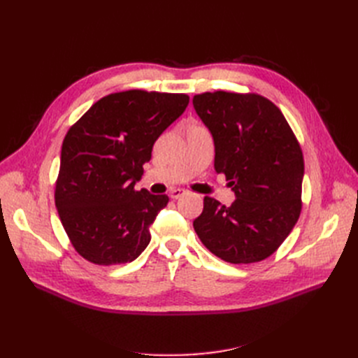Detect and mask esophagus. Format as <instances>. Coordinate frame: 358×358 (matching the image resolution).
Masks as SVG:
<instances>
[{
  "instance_id": "1",
  "label": "esophagus",
  "mask_w": 358,
  "mask_h": 358,
  "mask_svg": "<svg viewBox=\"0 0 358 358\" xmlns=\"http://www.w3.org/2000/svg\"><path fill=\"white\" fill-rule=\"evenodd\" d=\"M187 194V191L185 189H171L170 191V197L173 199V200H178V199H180V197H183Z\"/></svg>"
}]
</instances>
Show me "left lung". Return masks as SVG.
<instances>
[{"mask_svg": "<svg viewBox=\"0 0 358 358\" xmlns=\"http://www.w3.org/2000/svg\"><path fill=\"white\" fill-rule=\"evenodd\" d=\"M192 104L213 137L215 171L224 173L236 194L229 208L204 197L194 230L227 263L262 262L300 216V145L282 112L258 94L204 92L194 95Z\"/></svg>", "mask_w": 358, "mask_h": 358, "instance_id": "left-lung-1", "label": "left lung"}]
</instances>
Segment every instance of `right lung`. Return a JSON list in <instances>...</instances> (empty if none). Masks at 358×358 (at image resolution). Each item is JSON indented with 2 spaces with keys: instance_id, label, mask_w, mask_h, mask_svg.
Masks as SVG:
<instances>
[{
  "instance_id": "right-lung-1",
  "label": "right lung",
  "mask_w": 358,
  "mask_h": 358,
  "mask_svg": "<svg viewBox=\"0 0 358 358\" xmlns=\"http://www.w3.org/2000/svg\"><path fill=\"white\" fill-rule=\"evenodd\" d=\"M187 94L131 90L103 96L66 134L55 206L71 245L99 264L131 263L150 242L166 194L136 191L154 143L185 112Z\"/></svg>"
}]
</instances>
